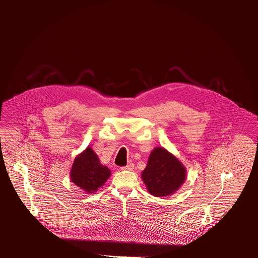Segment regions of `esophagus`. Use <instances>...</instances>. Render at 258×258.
Here are the masks:
<instances>
[{
    "label": "esophagus",
    "mask_w": 258,
    "mask_h": 258,
    "mask_svg": "<svg viewBox=\"0 0 258 258\" xmlns=\"http://www.w3.org/2000/svg\"><path fill=\"white\" fill-rule=\"evenodd\" d=\"M135 168V164L134 163H128L126 166L121 167L122 170H133Z\"/></svg>",
    "instance_id": "1"
}]
</instances>
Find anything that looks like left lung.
<instances>
[{
  "label": "left lung",
  "mask_w": 258,
  "mask_h": 258,
  "mask_svg": "<svg viewBox=\"0 0 258 258\" xmlns=\"http://www.w3.org/2000/svg\"><path fill=\"white\" fill-rule=\"evenodd\" d=\"M187 177L183 164L163 147L154 148L148 158L142 179L148 192L155 197H166L175 193Z\"/></svg>",
  "instance_id": "left-lung-1"
}]
</instances>
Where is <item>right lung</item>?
Masks as SVG:
<instances>
[{
	"mask_svg": "<svg viewBox=\"0 0 258 258\" xmlns=\"http://www.w3.org/2000/svg\"><path fill=\"white\" fill-rule=\"evenodd\" d=\"M111 175L110 169L101 164L98 155L91 147L79 154L72 163L70 179L87 194H95Z\"/></svg>",
	"mask_w": 258,
	"mask_h": 258,
	"instance_id": "add662e5",
	"label": "right lung"
}]
</instances>
